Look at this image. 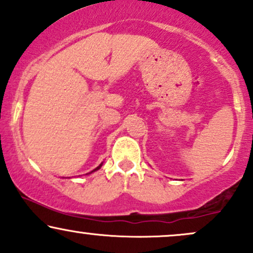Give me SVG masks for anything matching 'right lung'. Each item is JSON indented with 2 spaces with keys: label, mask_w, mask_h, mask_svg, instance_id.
<instances>
[{
  "label": "right lung",
  "mask_w": 253,
  "mask_h": 253,
  "mask_svg": "<svg viewBox=\"0 0 253 253\" xmlns=\"http://www.w3.org/2000/svg\"><path fill=\"white\" fill-rule=\"evenodd\" d=\"M101 167H102V164H100V165H98V167L96 168V169H95V170H92V171H96V170H98V169H100ZM92 171H91V172H92Z\"/></svg>",
  "instance_id": "right-lung-1"
}]
</instances>
